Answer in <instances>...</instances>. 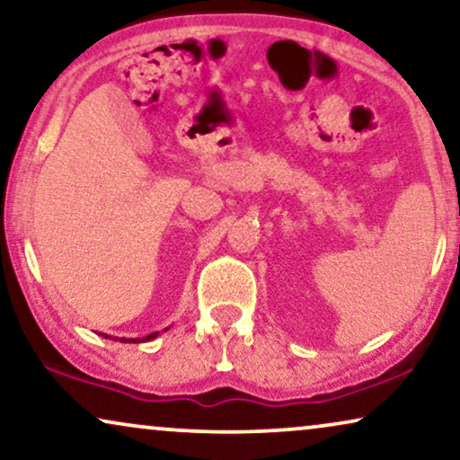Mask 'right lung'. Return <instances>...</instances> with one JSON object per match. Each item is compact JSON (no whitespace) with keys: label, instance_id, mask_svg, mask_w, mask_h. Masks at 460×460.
Returning a JSON list of instances; mask_svg holds the SVG:
<instances>
[{"label":"right lung","instance_id":"right-lung-1","mask_svg":"<svg viewBox=\"0 0 460 460\" xmlns=\"http://www.w3.org/2000/svg\"><path fill=\"white\" fill-rule=\"evenodd\" d=\"M153 337H156V332H153V335H148L146 341H148V339H153ZM121 341H125V339H121ZM134 341H136V339H134ZM137 341H140V339H137Z\"/></svg>","mask_w":460,"mask_h":460}]
</instances>
